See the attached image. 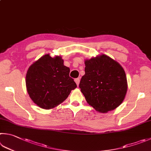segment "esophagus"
Here are the masks:
<instances>
[{"label": "esophagus", "mask_w": 151, "mask_h": 151, "mask_svg": "<svg viewBox=\"0 0 151 151\" xmlns=\"http://www.w3.org/2000/svg\"><path fill=\"white\" fill-rule=\"evenodd\" d=\"M75 83H76V85H77V86H78L79 83H80V78H75Z\"/></svg>", "instance_id": "obj_1"}]
</instances>
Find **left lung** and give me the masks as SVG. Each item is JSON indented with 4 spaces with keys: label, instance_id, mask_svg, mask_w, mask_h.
<instances>
[{
    "label": "left lung",
    "instance_id": "left-lung-1",
    "mask_svg": "<svg viewBox=\"0 0 151 151\" xmlns=\"http://www.w3.org/2000/svg\"><path fill=\"white\" fill-rule=\"evenodd\" d=\"M84 63L85 75L79 88L87 102L102 113L114 110L122 103L127 92L123 68L105 55L86 60Z\"/></svg>",
    "mask_w": 151,
    "mask_h": 151
}]
</instances>
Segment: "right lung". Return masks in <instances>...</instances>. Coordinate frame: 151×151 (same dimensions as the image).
I'll list each match as a JSON object with an SVG mask.
<instances>
[{
    "label": "right lung",
    "mask_w": 151,
    "mask_h": 151,
    "mask_svg": "<svg viewBox=\"0 0 151 151\" xmlns=\"http://www.w3.org/2000/svg\"><path fill=\"white\" fill-rule=\"evenodd\" d=\"M70 68L61 57L45 55L33 63L26 74V84L29 97L43 109H51L67 98L76 88L69 76Z\"/></svg>",
    "instance_id": "1"
}]
</instances>
